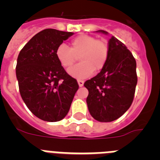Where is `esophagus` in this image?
<instances>
[{
  "label": "esophagus",
  "instance_id": "1",
  "mask_svg": "<svg viewBox=\"0 0 160 160\" xmlns=\"http://www.w3.org/2000/svg\"><path fill=\"white\" fill-rule=\"evenodd\" d=\"M78 86L80 87H82L83 84H84V82L82 81V80H78Z\"/></svg>",
  "mask_w": 160,
  "mask_h": 160
}]
</instances>
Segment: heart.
<instances>
[{"label":"heart","mask_w":160,"mask_h":160,"mask_svg":"<svg viewBox=\"0 0 160 160\" xmlns=\"http://www.w3.org/2000/svg\"><path fill=\"white\" fill-rule=\"evenodd\" d=\"M78 56L80 63L70 68L68 73L78 79L87 78L94 70L99 71L105 66L109 57L108 44L92 36L80 35L72 40L70 48L61 44L56 49V57L64 68L70 67Z\"/></svg>","instance_id":"b5f03b06"}]
</instances>
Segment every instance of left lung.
<instances>
[{"label":"left lung","mask_w":160,"mask_h":160,"mask_svg":"<svg viewBox=\"0 0 160 160\" xmlns=\"http://www.w3.org/2000/svg\"><path fill=\"white\" fill-rule=\"evenodd\" d=\"M98 32L107 34L104 30ZM109 57L95 77L84 83L91 116L102 122L118 119L131 107L137 84L136 62L122 42L114 36L109 40Z\"/></svg>","instance_id":"8db88e82"}]
</instances>
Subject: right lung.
<instances>
[{
    "label": "right lung",
    "mask_w": 160,
    "mask_h": 160,
    "mask_svg": "<svg viewBox=\"0 0 160 160\" xmlns=\"http://www.w3.org/2000/svg\"><path fill=\"white\" fill-rule=\"evenodd\" d=\"M71 32L46 29L32 37L20 51L16 75L20 94L35 116L46 122L66 117L78 89L75 78L66 72L56 49Z\"/></svg>",
    "instance_id": "obj_1"
}]
</instances>
